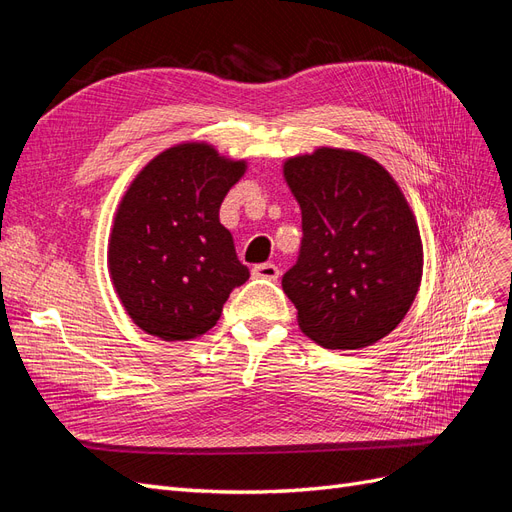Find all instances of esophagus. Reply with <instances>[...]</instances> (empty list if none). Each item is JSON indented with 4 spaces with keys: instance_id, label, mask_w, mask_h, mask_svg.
Returning <instances> with one entry per match:
<instances>
[{
    "instance_id": "1",
    "label": "esophagus",
    "mask_w": 512,
    "mask_h": 512,
    "mask_svg": "<svg viewBox=\"0 0 512 512\" xmlns=\"http://www.w3.org/2000/svg\"><path fill=\"white\" fill-rule=\"evenodd\" d=\"M254 277H260V280H277L280 277V269H277L273 262H262V265H256L252 269Z\"/></svg>"
}]
</instances>
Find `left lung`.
<instances>
[{
	"instance_id": "left-lung-1",
	"label": "left lung",
	"mask_w": 512,
	"mask_h": 512,
	"mask_svg": "<svg viewBox=\"0 0 512 512\" xmlns=\"http://www.w3.org/2000/svg\"><path fill=\"white\" fill-rule=\"evenodd\" d=\"M284 177L303 237L282 288L301 331L331 350L376 344L404 320L423 275L404 194L376 160L344 149L290 158Z\"/></svg>"
}]
</instances>
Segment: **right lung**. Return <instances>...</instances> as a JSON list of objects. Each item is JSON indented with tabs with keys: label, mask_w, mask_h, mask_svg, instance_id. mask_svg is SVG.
<instances>
[{
	"label": "right lung",
	"mask_w": 512,
	"mask_h": 512,
	"mask_svg": "<svg viewBox=\"0 0 512 512\" xmlns=\"http://www.w3.org/2000/svg\"><path fill=\"white\" fill-rule=\"evenodd\" d=\"M245 170L209 145H177L153 158L115 215L108 265L130 318L164 342H185L220 320L250 269L220 224V205Z\"/></svg>",
	"instance_id": "add662e5"
}]
</instances>
